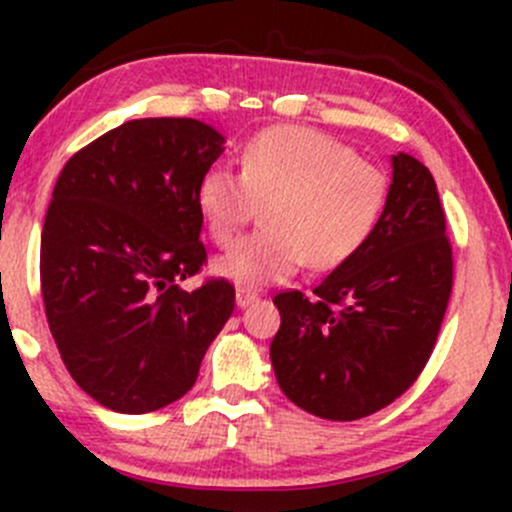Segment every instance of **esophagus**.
<instances>
[{
	"instance_id": "obj_1",
	"label": "esophagus",
	"mask_w": 512,
	"mask_h": 512,
	"mask_svg": "<svg viewBox=\"0 0 512 512\" xmlns=\"http://www.w3.org/2000/svg\"><path fill=\"white\" fill-rule=\"evenodd\" d=\"M235 302H237V307H240V309L250 307L252 302H257V292H252V289H247V287H237Z\"/></svg>"
}]
</instances>
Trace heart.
Here are the masks:
<instances>
[{"instance_id":"obj_1","label":"heart","mask_w":512,"mask_h":512,"mask_svg":"<svg viewBox=\"0 0 512 512\" xmlns=\"http://www.w3.org/2000/svg\"><path fill=\"white\" fill-rule=\"evenodd\" d=\"M389 183L344 143L304 126H277L247 141L240 173L213 165L195 200L218 245H227L262 210V230L215 260V272L242 287H265L302 265L332 270L369 240Z\"/></svg>"}]
</instances>
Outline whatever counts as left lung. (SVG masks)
Segmentation results:
<instances>
[{"instance_id":"left-lung-1","label":"left lung","mask_w":512,"mask_h":512,"mask_svg":"<svg viewBox=\"0 0 512 512\" xmlns=\"http://www.w3.org/2000/svg\"><path fill=\"white\" fill-rule=\"evenodd\" d=\"M389 195L369 240L312 294L275 297L272 369L299 409L356 421L399 399L436 347L453 287L446 215L431 170L391 156Z\"/></svg>"}]
</instances>
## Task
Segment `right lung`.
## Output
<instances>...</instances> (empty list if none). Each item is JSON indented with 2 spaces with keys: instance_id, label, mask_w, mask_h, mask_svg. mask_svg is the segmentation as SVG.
Instances as JSON below:
<instances>
[{
  "instance_id": "add662e5",
  "label": "right lung",
  "mask_w": 512,
  "mask_h": 512,
  "mask_svg": "<svg viewBox=\"0 0 512 512\" xmlns=\"http://www.w3.org/2000/svg\"><path fill=\"white\" fill-rule=\"evenodd\" d=\"M195 118H138L61 170L41 230L46 322L76 384L118 414H148L193 389L235 309V287L178 282L205 262L195 190L223 156Z\"/></svg>"
}]
</instances>
